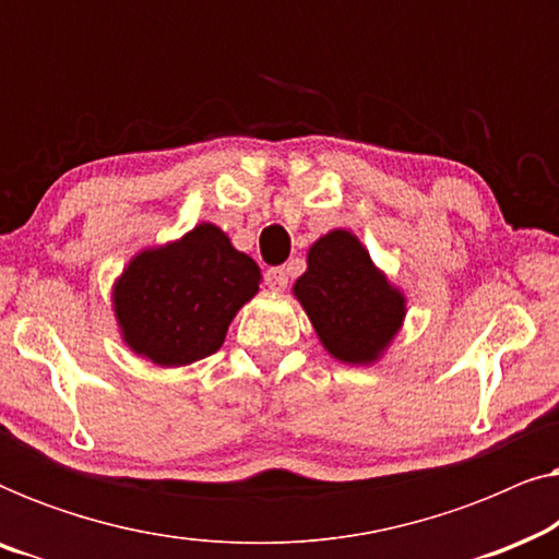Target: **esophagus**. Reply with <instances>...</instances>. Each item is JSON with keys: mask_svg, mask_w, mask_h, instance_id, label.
Listing matches in <instances>:
<instances>
[{"mask_svg": "<svg viewBox=\"0 0 559 559\" xmlns=\"http://www.w3.org/2000/svg\"><path fill=\"white\" fill-rule=\"evenodd\" d=\"M264 282L272 293H282V289L287 287V270L285 266H270V270L264 272Z\"/></svg>", "mask_w": 559, "mask_h": 559, "instance_id": "esophagus-1", "label": "esophagus"}]
</instances>
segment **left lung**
<instances>
[{
	"mask_svg": "<svg viewBox=\"0 0 559 559\" xmlns=\"http://www.w3.org/2000/svg\"><path fill=\"white\" fill-rule=\"evenodd\" d=\"M293 295L320 346L348 366L381 361L407 318V297L348 228L312 241L308 270L295 280Z\"/></svg>",
	"mask_w": 559,
	"mask_h": 559,
	"instance_id": "left-lung-1",
	"label": "left lung"
}]
</instances>
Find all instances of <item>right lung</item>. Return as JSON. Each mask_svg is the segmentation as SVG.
<instances>
[{"label":"right lung","instance_id":"obj_1","mask_svg":"<svg viewBox=\"0 0 559 559\" xmlns=\"http://www.w3.org/2000/svg\"><path fill=\"white\" fill-rule=\"evenodd\" d=\"M262 270L201 221L180 239L144 247L111 285V310L124 346L144 361L178 369L216 354L228 325L259 293Z\"/></svg>","mask_w":559,"mask_h":559}]
</instances>
